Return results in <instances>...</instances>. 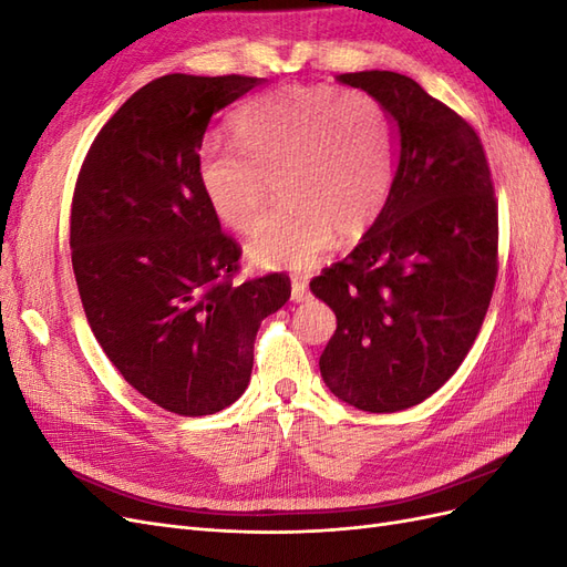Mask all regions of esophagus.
<instances>
[{
	"instance_id": "34e87169",
	"label": "esophagus",
	"mask_w": 567,
	"mask_h": 567,
	"mask_svg": "<svg viewBox=\"0 0 567 567\" xmlns=\"http://www.w3.org/2000/svg\"><path fill=\"white\" fill-rule=\"evenodd\" d=\"M290 298H293L296 302H305V300L312 298L310 288H307V281L302 277L293 279V286H290Z\"/></svg>"
}]
</instances>
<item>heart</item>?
I'll list each match as a JSON object with an SVG mask.
<instances>
[{"label":"heart","mask_w":567,"mask_h":567,"mask_svg":"<svg viewBox=\"0 0 567 567\" xmlns=\"http://www.w3.org/2000/svg\"><path fill=\"white\" fill-rule=\"evenodd\" d=\"M236 144H205L198 184L221 225L260 229L267 177L279 175L284 205L250 244L265 267L305 269L340 238L364 234L392 186V142L383 106L371 94L329 84H286L234 120Z\"/></svg>","instance_id":"b5f03b06"}]
</instances>
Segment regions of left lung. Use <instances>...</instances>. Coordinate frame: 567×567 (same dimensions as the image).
Returning a JSON list of instances; mask_svg holds the SVG:
<instances>
[{"instance_id":"obj_1","label":"left lung","mask_w":567,"mask_h":567,"mask_svg":"<svg viewBox=\"0 0 567 567\" xmlns=\"http://www.w3.org/2000/svg\"><path fill=\"white\" fill-rule=\"evenodd\" d=\"M400 132L388 200L357 248L310 281L338 326L319 357L338 400L371 414L431 398L466 359L499 271V208L477 132L416 80L338 78Z\"/></svg>"}]
</instances>
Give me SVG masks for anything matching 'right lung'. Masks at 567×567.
Listing matches in <instances>:
<instances>
[{"mask_svg": "<svg viewBox=\"0 0 567 567\" xmlns=\"http://www.w3.org/2000/svg\"><path fill=\"white\" fill-rule=\"evenodd\" d=\"M262 82L173 73L144 84L75 182L71 257L92 333L136 392L179 416L241 398L257 329L290 298L279 271L236 281L241 246L198 184L210 117Z\"/></svg>", "mask_w": 567, "mask_h": 567, "instance_id": "1", "label": "right lung"}]
</instances>
